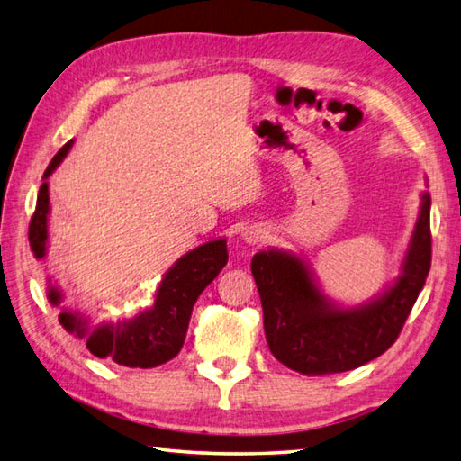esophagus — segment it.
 Segmentation results:
<instances>
[{"instance_id":"34e87169","label":"esophagus","mask_w":461,"mask_h":461,"mask_svg":"<svg viewBox=\"0 0 461 461\" xmlns=\"http://www.w3.org/2000/svg\"><path fill=\"white\" fill-rule=\"evenodd\" d=\"M241 236H243V240L249 243V246H258V243L266 241V231L258 228V225H249V228L243 230Z\"/></svg>"}]
</instances>
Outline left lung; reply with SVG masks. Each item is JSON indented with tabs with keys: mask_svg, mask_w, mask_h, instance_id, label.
<instances>
[{
	"mask_svg": "<svg viewBox=\"0 0 461 461\" xmlns=\"http://www.w3.org/2000/svg\"><path fill=\"white\" fill-rule=\"evenodd\" d=\"M431 197L421 194L416 228L400 276L369 302L344 308L323 294L294 251L261 249L251 259L269 351L303 375L349 372L390 348L423 290L431 266Z\"/></svg>",
	"mask_w": 461,
	"mask_h": 461,
	"instance_id": "left-lung-1",
	"label": "left lung"
}]
</instances>
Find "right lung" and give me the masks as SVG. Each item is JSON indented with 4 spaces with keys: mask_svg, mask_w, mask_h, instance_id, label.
<instances>
[{
    "mask_svg": "<svg viewBox=\"0 0 461 461\" xmlns=\"http://www.w3.org/2000/svg\"><path fill=\"white\" fill-rule=\"evenodd\" d=\"M71 146H74V140H69L53 156L43 174V184L30 223V246L38 259L48 254V177L58 169ZM225 264H228L225 238L212 240L187 251L167 269L156 290V300L135 318L94 323L79 312L66 308L59 313V323L76 338L86 339L87 349L95 357H110L125 367L146 369L161 366L179 354L185 341L194 303L205 287L218 277ZM48 300L51 305H59L63 300L61 290L51 282L48 284Z\"/></svg>",
    "mask_w": 461,
    "mask_h": 461,
    "instance_id": "1",
    "label": "right lung"
}]
</instances>
